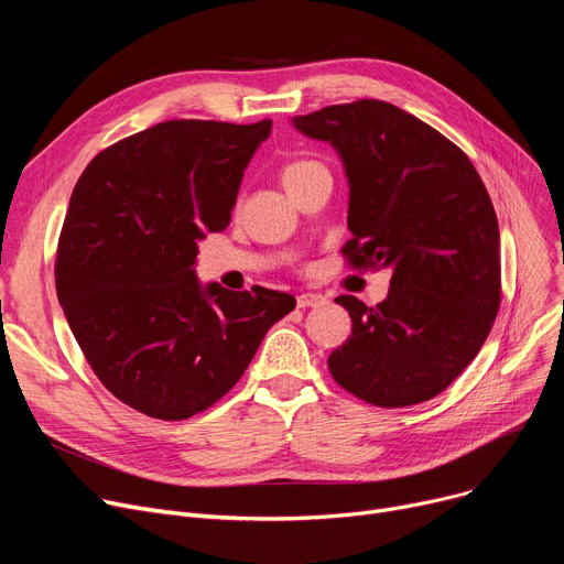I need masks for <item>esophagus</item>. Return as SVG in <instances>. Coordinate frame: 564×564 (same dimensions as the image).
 I'll list each match as a JSON object with an SVG mask.
<instances>
[{
  "label": "esophagus",
  "mask_w": 564,
  "mask_h": 564,
  "mask_svg": "<svg viewBox=\"0 0 564 564\" xmlns=\"http://www.w3.org/2000/svg\"><path fill=\"white\" fill-rule=\"evenodd\" d=\"M324 304H327V297H322V294H317V292H304L297 297L300 308H319Z\"/></svg>",
  "instance_id": "1"
}]
</instances>
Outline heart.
Segmentation results:
<instances>
[{
  "label": "heart",
  "instance_id": "obj_1",
  "mask_svg": "<svg viewBox=\"0 0 564 564\" xmlns=\"http://www.w3.org/2000/svg\"><path fill=\"white\" fill-rule=\"evenodd\" d=\"M315 169H322L317 162L313 160H297V162H290L285 169H283V183L290 185L292 181H297V177L315 171Z\"/></svg>",
  "mask_w": 564,
  "mask_h": 564
}]
</instances>
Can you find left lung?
I'll use <instances>...</instances> for the list:
<instances>
[{
	"label": "left lung",
	"mask_w": 564,
	"mask_h": 564,
	"mask_svg": "<svg viewBox=\"0 0 564 564\" xmlns=\"http://www.w3.org/2000/svg\"><path fill=\"white\" fill-rule=\"evenodd\" d=\"M292 123L343 160L347 262L393 270L381 304L336 300L349 311L351 336L332 351V377L375 406L432 400L478 357L500 306V232L476 166L383 100L332 105Z\"/></svg>",
	"instance_id": "left-lung-1"
}]
</instances>
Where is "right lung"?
Wrapping results in <instances>:
<instances>
[{
    "instance_id": "1",
    "label": "right lung",
    "mask_w": 564,
    "mask_h": 564,
    "mask_svg": "<svg viewBox=\"0 0 564 564\" xmlns=\"http://www.w3.org/2000/svg\"><path fill=\"white\" fill-rule=\"evenodd\" d=\"M272 121H166L98 153L73 189L56 294L105 389L160 421L221 400L297 302L256 285H200L198 242L230 221Z\"/></svg>"
}]
</instances>
